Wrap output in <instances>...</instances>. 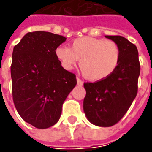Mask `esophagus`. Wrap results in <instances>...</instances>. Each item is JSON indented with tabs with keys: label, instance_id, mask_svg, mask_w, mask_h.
Segmentation results:
<instances>
[{
	"label": "esophagus",
	"instance_id": "esophagus-1",
	"mask_svg": "<svg viewBox=\"0 0 152 152\" xmlns=\"http://www.w3.org/2000/svg\"><path fill=\"white\" fill-rule=\"evenodd\" d=\"M77 84H78V85H79V86H81V85H84V82L79 79V78H77Z\"/></svg>",
	"mask_w": 152,
	"mask_h": 152
}]
</instances>
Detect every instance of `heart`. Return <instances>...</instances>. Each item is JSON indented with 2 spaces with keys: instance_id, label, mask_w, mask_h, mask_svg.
Masks as SVG:
<instances>
[{
  "instance_id": "1",
  "label": "heart",
  "mask_w": 152,
  "mask_h": 152,
  "mask_svg": "<svg viewBox=\"0 0 152 152\" xmlns=\"http://www.w3.org/2000/svg\"><path fill=\"white\" fill-rule=\"evenodd\" d=\"M55 53L65 69H72L79 60L83 75L97 81L106 79L115 71L119 63L121 50L113 40L83 37L74 39L70 48L58 46Z\"/></svg>"
}]
</instances>
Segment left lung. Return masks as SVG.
<instances>
[{"mask_svg": "<svg viewBox=\"0 0 152 152\" xmlns=\"http://www.w3.org/2000/svg\"><path fill=\"white\" fill-rule=\"evenodd\" d=\"M106 37L119 45V63L106 79L84 84L85 113L91 123L100 127L114 125L125 115L137 96L140 73L136 45L119 35Z\"/></svg>", "mask_w": 152, "mask_h": 152, "instance_id": "1", "label": "left lung"}]
</instances>
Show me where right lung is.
I'll list each match as a JSON object with an SVG mask.
<instances>
[{"instance_id": "add662e5", "label": "right lung", "mask_w": 152, "mask_h": 152, "mask_svg": "<svg viewBox=\"0 0 152 152\" xmlns=\"http://www.w3.org/2000/svg\"><path fill=\"white\" fill-rule=\"evenodd\" d=\"M66 38L45 31L26 34L12 51V93L21 118L37 129L56 124L62 104L77 85L76 75L61 66L56 49Z\"/></svg>"}]
</instances>
